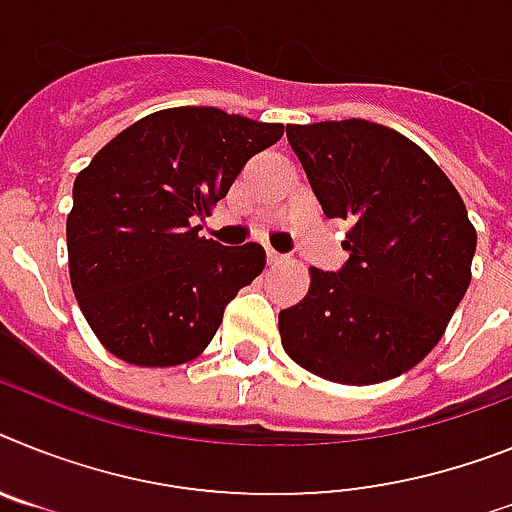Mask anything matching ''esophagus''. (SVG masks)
Here are the masks:
<instances>
[{"label":"esophagus","mask_w":512,"mask_h":512,"mask_svg":"<svg viewBox=\"0 0 512 512\" xmlns=\"http://www.w3.org/2000/svg\"><path fill=\"white\" fill-rule=\"evenodd\" d=\"M268 263L270 265H281V263H289V257L276 252V249H268Z\"/></svg>","instance_id":"34e87169"}]
</instances>
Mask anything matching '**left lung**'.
I'll use <instances>...</instances> for the list:
<instances>
[{
  "instance_id": "8db88e82",
  "label": "left lung",
  "mask_w": 512,
  "mask_h": 512,
  "mask_svg": "<svg viewBox=\"0 0 512 512\" xmlns=\"http://www.w3.org/2000/svg\"><path fill=\"white\" fill-rule=\"evenodd\" d=\"M328 218L349 221L338 273L309 268L278 315L283 351L312 375L375 385L422 362L471 283L476 229L445 171L401 132L364 119L289 124Z\"/></svg>"
}]
</instances>
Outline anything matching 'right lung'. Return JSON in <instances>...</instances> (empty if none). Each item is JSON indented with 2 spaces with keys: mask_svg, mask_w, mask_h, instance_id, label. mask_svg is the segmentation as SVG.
<instances>
[{
  "mask_svg": "<svg viewBox=\"0 0 512 512\" xmlns=\"http://www.w3.org/2000/svg\"><path fill=\"white\" fill-rule=\"evenodd\" d=\"M281 135L283 124L176 106L130 124L77 174L70 281L103 349L135 367H176L203 354L226 304L263 273L265 249L223 247L195 221Z\"/></svg>",
  "mask_w": 512,
  "mask_h": 512,
  "instance_id": "right-lung-1",
  "label": "right lung"
}]
</instances>
